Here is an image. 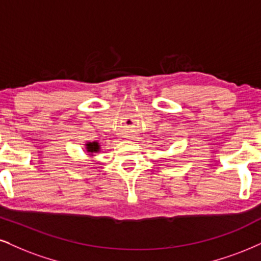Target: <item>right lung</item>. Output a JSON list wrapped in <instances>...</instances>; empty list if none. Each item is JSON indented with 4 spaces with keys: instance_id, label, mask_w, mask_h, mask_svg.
I'll return each mask as SVG.
<instances>
[{
    "instance_id": "add662e5",
    "label": "right lung",
    "mask_w": 261,
    "mask_h": 261,
    "mask_svg": "<svg viewBox=\"0 0 261 261\" xmlns=\"http://www.w3.org/2000/svg\"><path fill=\"white\" fill-rule=\"evenodd\" d=\"M87 151H88V152H96V151H99L98 143L87 144Z\"/></svg>"
}]
</instances>
